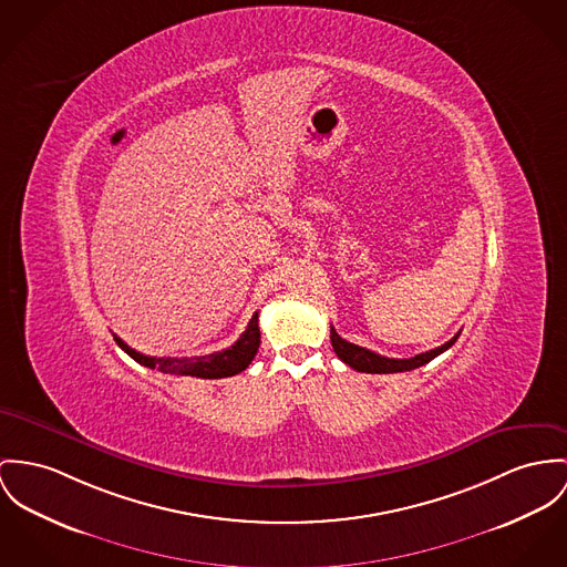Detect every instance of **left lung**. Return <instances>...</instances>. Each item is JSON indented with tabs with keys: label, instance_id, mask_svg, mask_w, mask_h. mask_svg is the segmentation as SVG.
Masks as SVG:
<instances>
[{
	"label": "left lung",
	"instance_id": "8db88e82",
	"mask_svg": "<svg viewBox=\"0 0 567 567\" xmlns=\"http://www.w3.org/2000/svg\"><path fill=\"white\" fill-rule=\"evenodd\" d=\"M460 332L446 341L444 346H440L436 349H430L425 353H419L414 358H386V355H380L371 349L360 348V346H353L346 339H341L337 334L334 328H330V341H332V348L337 351V355L349 364L351 369L360 371V373H401V371H412V369H419L423 364H427L430 360H434L436 355H440L442 351L451 348L455 341H457Z\"/></svg>",
	"mask_w": 567,
	"mask_h": 567
}]
</instances>
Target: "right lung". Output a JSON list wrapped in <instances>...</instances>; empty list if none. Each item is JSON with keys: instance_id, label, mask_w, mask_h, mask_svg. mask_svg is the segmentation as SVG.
<instances>
[{"instance_id": "add662e5", "label": "right lung", "mask_w": 567, "mask_h": 567, "mask_svg": "<svg viewBox=\"0 0 567 567\" xmlns=\"http://www.w3.org/2000/svg\"><path fill=\"white\" fill-rule=\"evenodd\" d=\"M114 341L125 353L148 369H157L162 373L173 375H192L203 380H219L230 378L248 369L252 358L257 355V349L261 346V330H259V312L252 315L246 332L228 349H221L209 355H194V358H157V355H144L135 349H131L123 339L114 334Z\"/></svg>"}]
</instances>
